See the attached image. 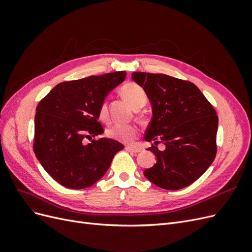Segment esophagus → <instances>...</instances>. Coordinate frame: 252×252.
I'll use <instances>...</instances> for the list:
<instances>
[{"label":"esophagus","mask_w":252,"mask_h":252,"mask_svg":"<svg viewBox=\"0 0 252 252\" xmlns=\"http://www.w3.org/2000/svg\"><path fill=\"white\" fill-rule=\"evenodd\" d=\"M125 149L129 152H132V154H138V152L142 151V148L140 147H133V146H126Z\"/></svg>","instance_id":"34e87169"}]
</instances>
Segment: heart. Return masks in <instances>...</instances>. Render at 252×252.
I'll return each instance as SVG.
<instances>
[{
	"mask_svg": "<svg viewBox=\"0 0 252 252\" xmlns=\"http://www.w3.org/2000/svg\"><path fill=\"white\" fill-rule=\"evenodd\" d=\"M120 93L125 100L130 104L131 107L141 108L147 101V94L140 85L135 83H127L121 88ZM107 104L103 103L98 109V118L103 122L108 121ZM138 128L131 124H114L107 130V135L110 139L123 143H131L138 135Z\"/></svg>",
	"mask_w": 252,
	"mask_h": 252,
	"instance_id": "b5f03b06",
	"label": "heart"
}]
</instances>
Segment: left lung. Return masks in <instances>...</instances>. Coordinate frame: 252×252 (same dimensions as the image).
Returning <instances> with one entry per match:
<instances>
[{
    "label": "left lung",
    "instance_id": "obj_1",
    "mask_svg": "<svg viewBox=\"0 0 252 252\" xmlns=\"http://www.w3.org/2000/svg\"><path fill=\"white\" fill-rule=\"evenodd\" d=\"M146 91L152 119L144 140L157 163L144 171L159 188L178 190L192 184L209 168L217 155L219 119L212 105L193 83L162 73L133 72ZM162 141L164 151L156 145Z\"/></svg>",
    "mask_w": 252,
    "mask_h": 252
}]
</instances>
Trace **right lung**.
I'll return each mask as SVG.
<instances>
[{
  "label": "right lung",
  "instance_id": "1",
  "mask_svg": "<svg viewBox=\"0 0 252 252\" xmlns=\"http://www.w3.org/2000/svg\"><path fill=\"white\" fill-rule=\"evenodd\" d=\"M126 71L90 75L53 87L36 107L33 151L37 161L59 184L71 189L93 186L104 177L120 142L84 139L104 132L98 109L110 91L125 80Z\"/></svg>",
  "mask_w": 252,
  "mask_h": 252
}]
</instances>
